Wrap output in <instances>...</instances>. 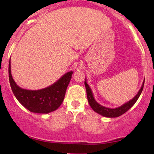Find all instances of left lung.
<instances>
[{
    "label": "left lung",
    "instance_id": "left-lung-1",
    "mask_svg": "<svg viewBox=\"0 0 154 154\" xmlns=\"http://www.w3.org/2000/svg\"><path fill=\"white\" fill-rule=\"evenodd\" d=\"M144 82L145 79L143 82L142 86H141V88L138 91V93H137V95H136L132 99L129 100V101L125 103V104H123V105H122L121 106L115 108V109H111V108L103 106H101L100 104L98 103V102L95 100L91 88H90V86L88 85L87 80H86V79L85 81V85L86 92H87L88 103H89L90 106H91L92 109H93V110L95 111L96 113H98V114H99L100 115L105 116V117L114 118L118 117V116L122 115L123 114L127 112V111H128L129 109L135 103V102L137 101V99H138L141 93H142L143 89Z\"/></svg>",
    "mask_w": 154,
    "mask_h": 154
}]
</instances>
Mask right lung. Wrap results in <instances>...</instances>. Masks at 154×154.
<instances>
[{"mask_svg":"<svg viewBox=\"0 0 154 154\" xmlns=\"http://www.w3.org/2000/svg\"><path fill=\"white\" fill-rule=\"evenodd\" d=\"M72 74V71L64 74L49 87L38 91H30L23 89L17 85L11 72V59L8 64L9 82L14 95L23 106L31 112L38 114L52 112L61 106Z\"/></svg>","mask_w":154,"mask_h":154,"instance_id":"add662e5","label":"right lung"}]
</instances>
